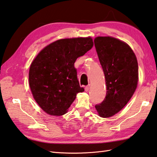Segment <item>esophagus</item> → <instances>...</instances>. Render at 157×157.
I'll list each match as a JSON object with an SVG mask.
<instances>
[{
    "instance_id": "esophagus-1",
    "label": "esophagus",
    "mask_w": 157,
    "mask_h": 157,
    "mask_svg": "<svg viewBox=\"0 0 157 157\" xmlns=\"http://www.w3.org/2000/svg\"><path fill=\"white\" fill-rule=\"evenodd\" d=\"M90 88V85H88L87 86H86V88H85V90H86V92H88V91H89Z\"/></svg>"
}]
</instances>
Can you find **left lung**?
<instances>
[{
    "label": "left lung",
    "mask_w": 157,
    "mask_h": 157,
    "mask_svg": "<svg viewBox=\"0 0 157 157\" xmlns=\"http://www.w3.org/2000/svg\"><path fill=\"white\" fill-rule=\"evenodd\" d=\"M94 45L106 86L105 100L95 108L100 117H110L124 107L136 91L138 61L129 46L117 38L98 36Z\"/></svg>",
    "instance_id": "obj_1"
}]
</instances>
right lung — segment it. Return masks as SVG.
<instances>
[{"mask_svg":"<svg viewBox=\"0 0 157 157\" xmlns=\"http://www.w3.org/2000/svg\"><path fill=\"white\" fill-rule=\"evenodd\" d=\"M92 39H61L46 46L30 65L29 84L36 102L48 114L64 115L76 98L84 91L79 86L76 59L93 46Z\"/></svg>","mask_w":157,"mask_h":157,"instance_id":"obj_1","label":"right lung"}]
</instances>
